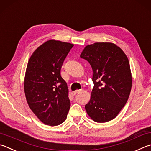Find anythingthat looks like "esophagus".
Here are the masks:
<instances>
[{
	"label": "esophagus",
	"mask_w": 151,
	"mask_h": 151,
	"mask_svg": "<svg viewBox=\"0 0 151 151\" xmlns=\"http://www.w3.org/2000/svg\"><path fill=\"white\" fill-rule=\"evenodd\" d=\"M82 91H83L82 89H79V90H76V91H73V94L74 95H76V94H78L79 93H80V92H81Z\"/></svg>",
	"instance_id": "obj_1"
}]
</instances>
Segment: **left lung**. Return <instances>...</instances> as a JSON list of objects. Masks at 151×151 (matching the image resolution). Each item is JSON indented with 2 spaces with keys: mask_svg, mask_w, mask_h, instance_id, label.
Segmentation results:
<instances>
[{
  "mask_svg": "<svg viewBox=\"0 0 151 151\" xmlns=\"http://www.w3.org/2000/svg\"><path fill=\"white\" fill-rule=\"evenodd\" d=\"M80 57L90 63L94 87L85 106L92 120L105 123L117 117L130 95L132 75L126 54L111 42L88 45Z\"/></svg>",
  "mask_w": 151,
  "mask_h": 151,
  "instance_id": "8db88e82",
  "label": "left lung"
}]
</instances>
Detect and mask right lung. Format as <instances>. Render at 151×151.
<instances>
[{
	"mask_svg": "<svg viewBox=\"0 0 151 151\" xmlns=\"http://www.w3.org/2000/svg\"><path fill=\"white\" fill-rule=\"evenodd\" d=\"M73 46L50 40L33 52L28 62L24 82L26 101L45 125H59L67 118L70 107L69 91L60 70Z\"/></svg>",
	"mask_w": 151,
	"mask_h": 151,
	"instance_id": "add662e5",
	"label": "right lung"
}]
</instances>
